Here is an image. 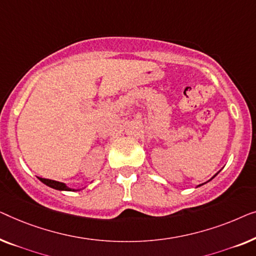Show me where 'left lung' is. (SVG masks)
Wrapping results in <instances>:
<instances>
[{"label": "left lung", "mask_w": 256, "mask_h": 256, "mask_svg": "<svg viewBox=\"0 0 256 256\" xmlns=\"http://www.w3.org/2000/svg\"><path fill=\"white\" fill-rule=\"evenodd\" d=\"M220 170H222V169H220ZM220 170H219V172H220ZM218 172H217V174H218ZM217 174H214V176H212V178H211L210 180H208V181H211V180H212V178H214V176H217ZM203 184H204V183H203ZM203 184H200V186H197V188H198V186H203Z\"/></svg>", "instance_id": "obj_1"}]
</instances>
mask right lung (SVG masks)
I'll return each instance as SVG.
<instances>
[{"label":"right lung","instance_id":"right-lung-1","mask_svg":"<svg viewBox=\"0 0 256 256\" xmlns=\"http://www.w3.org/2000/svg\"><path fill=\"white\" fill-rule=\"evenodd\" d=\"M39 181H42L44 184H46L50 188H53L56 190H60V192H78L81 189H73L70 188L66 183L59 182V181H54V180H50V178H38Z\"/></svg>","mask_w":256,"mask_h":256}]
</instances>
